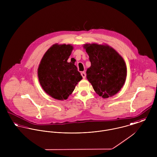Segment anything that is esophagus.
Segmentation results:
<instances>
[{
	"label": "esophagus",
	"instance_id": "obj_1",
	"mask_svg": "<svg viewBox=\"0 0 157 157\" xmlns=\"http://www.w3.org/2000/svg\"><path fill=\"white\" fill-rule=\"evenodd\" d=\"M81 75H82V77H83V78H86V73L85 72H82V73H81Z\"/></svg>",
	"mask_w": 157,
	"mask_h": 157
}]
</instances>
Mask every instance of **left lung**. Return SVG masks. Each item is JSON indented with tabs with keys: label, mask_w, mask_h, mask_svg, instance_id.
<instances>
[{
	"label": "left lung",
	"mask_w": 157,
	"mask_h": 157,
	"mask_svg": "<svg viewBox=\"0 0 157 157\" xmlns=\"http://www.w3.org/2000/svg\"><path fill=\"white\" fill-rule=\"evenodd\" d=\"M83 47L90 62L86 77L94 90L103 98L115 95L124 85L127 74L123 57L108 45L87 44Z\"/></svg>",
	"instance_id": "8db88e82"
}]
</instances>
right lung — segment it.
Wrapping results in <instances>:
<instances>
[{"mask_svg":"<svg viewBox=\"0 0 157 157\" xmlns=\"http://www.w3.org/2000/svg\"><path fill=\"white\" fill-rule=\"evenodd\" d=\"M71 45H53L45 52L38 68V77L45 92L52 98L67 100L82 79L74 63L67 62Z\"/></svg>","mask_w":157,"mask_h":157,"instance_id":"right-lung-1","label":"right lung"}]
</instances>
